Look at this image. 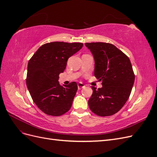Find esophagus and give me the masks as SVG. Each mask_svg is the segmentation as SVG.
I'll return each instance as SVG.
<instances>
[{
	"mask_svg": "<svg viewBox=\"0 0 157 157\" xmlns=\"http://www.w3.org/2000/svg\"><path fill=\"white\" fill-rule=\"evenodd\" d=\"M77 86H78V90H80V89H82V88L84 87V84L83 83H82V82H79V83H78Z\"/></svg>",
	"mask_w": 157,
	"mask_h": 157,
	"instance_id": "34e87169",
	"label": "esophagus"
}]
</instances>
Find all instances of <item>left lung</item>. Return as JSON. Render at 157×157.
Returning <instances> with one entry per match:
<instances>
[{
    "mask_svg": "<svg viewBox=\"0 0 157 157\" xmlns=\"http://www.w3.org/2000/svg\"><path fill=\"white\" fill-rule=\"evenodd\" d=\"M95 61L94 75L102 80V87L92 86L89 107L100 117L111 116L120 111L129 98L135 75L128 57L115 46L106 42L85 43Z\"/></svg>",
    "mask_w": 157,
    "mask_h": 157,
    "instance_id": "left-lung-1",
    "label": "left lung"
}]
</instances>
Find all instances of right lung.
Here are the masks:
<instances>
[{
	"mask_svg": "<svg viewBox=\"0 0 157 157\" xmlns=\"http://www.w3.org/2000/svg\"><path fill=\"white\" fill-rule=\"evenodd\" d=\"M82 46L81 42H49L42 45L29 59L27 86L33 101L46 115L61 116L71 109L77 84L61 86L59 75L66 68L69 58Z\"/></svg>",
	"mask_w": 157,
	"mask_h": 157,
	"instance_id": "obj_1",
	"label": "right lung"
}]
</instances>
